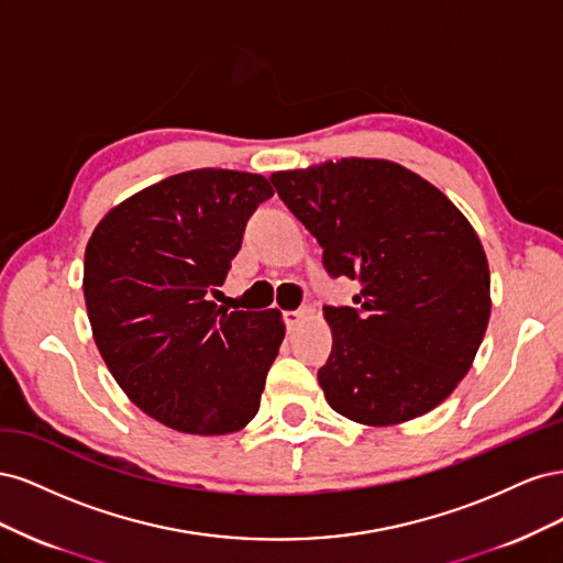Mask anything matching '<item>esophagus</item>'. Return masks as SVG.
<instances>
[{"mask_svg": "<svg viewBox=\"0 0 563 563\" xmlns=\"http://www.w3.org/2000/svg\"><path fill=\"white\" fill-rule=\"evenodd\" d=\"M305 317H308V308H300V310H286V312H284V323H286V329H288V331H294Z\"/></svg>", "mask_w": 563, "mask_h": 563, "instance_id": "obj_1", "label": "esophagus"}]
</instances>
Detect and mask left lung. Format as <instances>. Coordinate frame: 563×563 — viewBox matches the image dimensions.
<instances>
[{
    "mask_svg": "<svg viewBox=\"0 0 563 563\" xmlns=\"http://www.w3.org/2000/svg\"><path fill=\"white\" fill-rule=\"evenodd\" d=\"M272 185L323 249L356 308H323L333 347L317 373L329 406L385 428L444 401L490 317V275L470 220L432 183L387 159L277 172Z\"/></svg>",
    "mask_w": 563,
    "mask_h": 563,
    "instance_id": "left-lung-1",
    "label": "left lung"
}]
</instances>
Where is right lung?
Instances as JSON below:
<instances>
[{"instance_id":"obj_1","label":"right lung","mask_w":563,"mask_h":563,"mask_svg":"<svg viewBox=\"0 0 563 563\" xmlns=\"http://www.w3.org/2000/svg\"><path fill=\"white\" fill-rule=\"evenodd\" d=\"M272 195L258 174L197 168L135 192L91 234L84 300L98 352L126 397L166 428L230 434L258 413L282 312H228L209 294Z\"/></svg>"}]
</instances>
